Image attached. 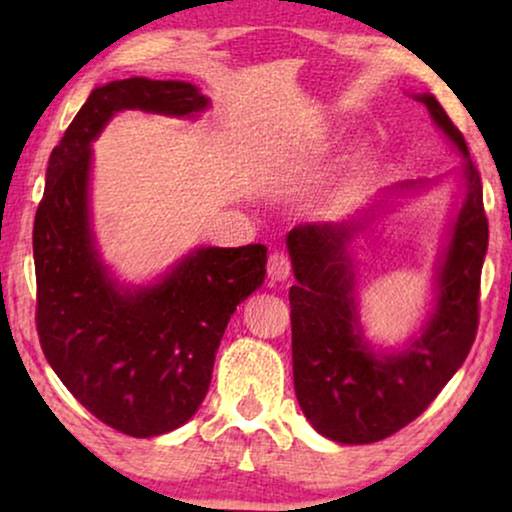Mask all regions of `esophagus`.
I'll return each instance as SVG.
<instances>
[{"label": "esophagus", "mask_w": 512, "mask_h": 512, "mask_svg": "<svg viewBox=\"0 0 512 512\" xmlns=\"http://www.w3.org/2000/svg\"><path fill=\"white\" fill-rule=\"evenodd\" d=\"M291 275V261L284 251H272L268 258V277L272 282H286Z\"/></svg>", "instance_id": "esophagus-1"}]
</instances>
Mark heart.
I'll use <instances>...</instances> for the list:
<instances>
[{
    "label": "heart",
    "mask_w": 512,
    "mask_h": 512,
    "mask_svg": "<svg viewBox=\"0 0 512 512\" xmlns=\"http://www.w3.org/2000/svg\"><path fill=\"white\" fill-rule=\"evenodd\" d=\"M363 153H366V149H363V144H354L349 146V149L345 151V156H342L340 160V174L342 177H352V174L359 170L361 163H363Z\"/></svg>",
    "instance_id": "1"
}]
</instances>
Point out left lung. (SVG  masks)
I'll return each mask as SVG.
<instances>
[{
    "label": "left lung",
    "instance_id": "1",
    "mask_svg": "<svg viewBox=\"0 0 512 512\" xmlns=\"http://www.w3.org/2000/svg\"><path fill=\"white\" fill-rule=\"evenodd\" d=\"M436 128L461 153V200L445 233L424 324L401 347H377L363 331L352 244L394 198L419 195L438 179L401 181L370 209L340 223H305L286 235L293 277V387L314 429L342 445H368L422 415L466 361L478 331L480 272L487 254L482 184L466 139L431 93H415Z\"/></svg>",
    "mask_w": 512,
    "mask_h": 512
}]
</instances>
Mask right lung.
Instances as JSON below:
<instances>
[{
    "label": "right lung",
    "instance_id": "obj_1",
    "mask_svg": "<svg viewBox=\"0 0 512 512\" xmlns=\"http://www.w3.org/2000/svg\"><path fill=\"white\" fill-rule=\"evenodd\" d=\"M209 104L186 81L132 76L95 88L48 158L34 216L46 361L83 408L132 438L163 436L195 415L230 317L263 284L268 249L198 247L149 284L118 282L95 242L93 142L118 111L200 118Z\"/></svg>",
    "mask_w": 512,
    "mask_h": 512
}]
</instances>
